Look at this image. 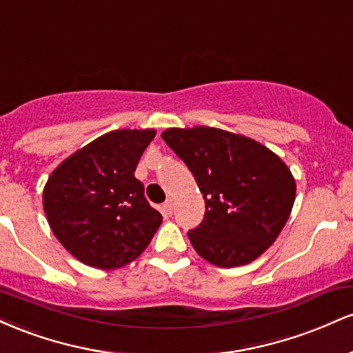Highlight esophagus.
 Here are the masks:
<instances>
[{"mask_svg":"<svg viewBox=\"0 0 353 353\" xmlns=\"http://www.w3.org/2000/svg\"><path fill=\"white\" fill-rule=\"evenodd\" d=\"M163 210L165 214H168V216H171L172 214V199H168L163 204Z\"/></svg>","mask_w":353,"mask_h":353,"instance_id":"1","label":"esophagus"}]
</instances>
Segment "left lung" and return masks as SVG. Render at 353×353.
Returning <instances> with one entry per match:
<instances>
[{
    "label": "left lung",
    "instance_id": "obj_1",
    "mask_svg": "<svg viewBox=\"0 0 353 353\" xmlns=\"http://www.w3.org/2000/svg\"><path fill=\"white\" fill-rule=\"evenodd\" d=\"M184 161L205 201L190 244L217 267L255 261L274 244L295 201V179L277 154L224 129L169 128L161 134Z\"/></svg>",
    "mask_w": 353,
    "mask_h": 353
}]
</instances>
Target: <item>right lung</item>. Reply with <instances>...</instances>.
Instances as JSON below:
<instances>
[{
	"label": "right lung",
	"mask_w": 353,
	"mask_h": 353,
	"mask_svg": "<svg viewBox=\"0 0 353 353\" xmlns=\"http://www.w3.org/2000/svg\"><path fill=\"white\" fill-rule=\"evenodd\" d=\"M154 129H117L71 154L43 190L50 228L64 249L96 269H119L144 252L163 216L134 171Z\"/></svg>",
	"instance_id": "right-lung-1"
}]
</instances>
